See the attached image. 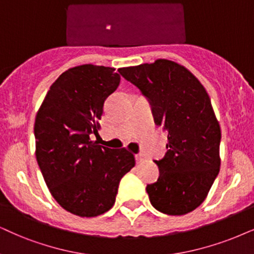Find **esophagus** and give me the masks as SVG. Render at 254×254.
<instances>
[{"label":"esophagus","mask_w":254,"mask_h":254,"mask_svg":"<svg viewBox=\"0 0 254 254\" xmlns=\"http://www.w3.org/2000/svg\"><path fill=\"white\" fill-rule=\"evenodd\" d=\"M136 160L137 163H142L145 160V156H144L143 153H138V155H136Z\"/></svg>","instance_id":"esophagus-1"}]
</instances>
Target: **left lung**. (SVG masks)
<instances>
[{"mask_svg":"<svg viewBox=\"0 0 254 254\" xmlns=\"http://www.w3.org/2000/svg\"><path fill=\"white\" fill-rule=\"evenodd\" d=\"M118 71L142 91L155 123L168 131L156 183L146 186L152 206L170 216L197 208L220 168V127L211 99L198 78L181 64L157 60Z\"/></svg>","mask_w":254,"mask_h":254,"instance_id":"1","label":"left lung"}]
</instances>
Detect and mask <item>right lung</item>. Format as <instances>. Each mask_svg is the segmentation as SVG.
<instances>
[{
  "mask_svg": "<svg viewBox=\"0 0 254 254\" xmlns=\"http://www.w3.org/2000/svg\"><path fill=\"white\" fill-rule=\"evenodd\" d=\"M120 73L94 64L64 71L44 97L35 120L36 159L51 195L68 212L97 217L114 206L118 185L134 166L125 147L109 149L97 134L104 102L118 88Z\"/></svg>",
  "mask_w": 254,
  "mask_h": 254,
  "instance_id": "obj_1",
  "label": "right lung"
}]
</instances>
